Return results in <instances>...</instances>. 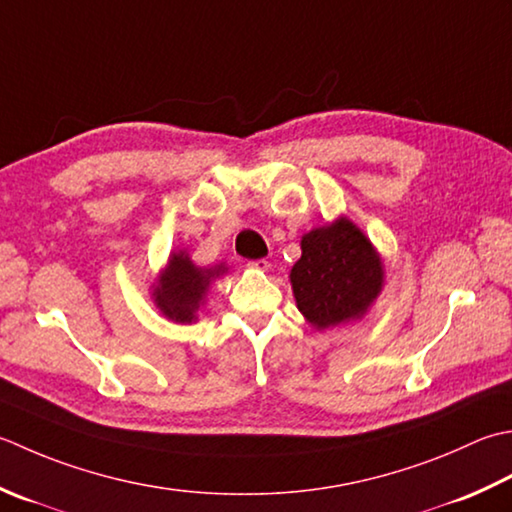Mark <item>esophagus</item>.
<instances>
[{
	"label": "esophagus",
	"mask_w": 512,
	"mask_h": 512,
	"mask_svg": "<svg viewBox=\"0 0 512 512\" xmlns=\"http://www.w3.org/2000/svg\"><path fill=\"white\" fill-rule=\"evenodd\" d=\"M248 266L255 268V270H268L270 268V264L266 262V259H255V262H248Z\"/></svg>",
	"instance_id": "esophagus-1"
}]
</instances>
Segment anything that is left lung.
Here are the masks:
<instances>
[{"label":"left lung","instance_id":"8db88e82","mask_svg":"<svg viewBox=\"0 0 512 512\" xmlns=\"http://www.w3.org/2000/svg\"><path fill=\"white\" fill-rule=\"evenodd\" d=\"M288 279L299 313L326 330L362 319L384 290L386 270L364 230L339 215L304 233L302 257Z\"/></svg>","mask_w":512,"mask_h":512}]
</instances>
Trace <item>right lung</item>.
Here are the masks:
<instances>
[{"mask_svg": "<svg viewBox=\"0 0 512 512\" xmlns=\"http://www.w3.org/2000/svg\"><path fill=\"white\" fill-rule=\"evenodd\" d=\"M228 273L226 262L197 266L186 248L170 250L166 266L150 284V299L168 322L195 324L219 277Z\"/></svg>", "mask_w": 512, "mask_h": 512, "instance_id": "1", "label": "right lung"}]
</instances>
